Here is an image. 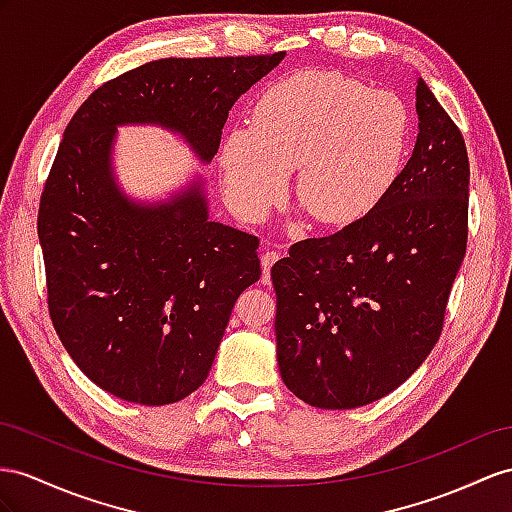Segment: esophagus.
Instances as JSON below:
<instances>
[{"instance_id": "obj_1", "label": "esophagus", "mask_w": 512, "mask_h": 512, "mask_svg": "<svg viewBox=\"0 0 512 512\" xmlns=\"http://www.w3.org/2000/svg\"><path fill=\"white\" fill-rule=\"evenodd\" d=\"M281 257H283V253L281 251H274V248H272V251H270V248H268V251H264V255H261V268H264V279H261V281H264V283L270 281V268L277 264Z\"/></svg>"}]
</instances>
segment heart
<instances>
[{
  "instance_id": "obj_1",
  "label": "heart",
  "mask_w": 512,
  "mask_h": 512,
  "mask_svg": "<svg viewBox=\"0 0 512 512\" xmlns=\"http://www.w3.org/2000/svg\"><path fill=\"white\" fill-rule=\"evenodd\" d=\"M411 116L391 90L339 71H300L272 84L251 127L233 129L220 155L231 205L261 218L298 166L296 196L324 225L359 220L398 179Z\"/></svg>"
}]
</instances>
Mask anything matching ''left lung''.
<instances>
[{"label": "left lung", "mask_w": 512, "mask_h": 512, "mask_svg": "<svg viewBox=\"0 0 512 512\" xmlns=\"http://www.w3.org/2000/svg\"><path fill=\"white\" fill-rule=\"evenodd\" d=\"M411 160L370 214L296 242L272 266L283 383L318 409H357L400 387L435 348L467 246L463 134L426 82Z\"/></svg>", "instance_id": "8db88e82"}]
</instances>
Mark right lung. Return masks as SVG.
<instances>
[{
  "instance_id": "add662e5",
  "label": "right lung",
  "mask_w": 512,
  "mask_h": 512,
  "mask_svg": "<svg viewBox=\"0 0 512 512\" xmlns=\"http://www.w3.org/2000/svg\"><path fill=\"white\" fill-rule=\"evenodd\" d=\"M283 56L153 60L99 86L64 129L38 209L49 316L116 398L162 406L199 389L235 300L261 277L259 240L209 220L201 177L155 203L121 190L116 129L164 127L209 164L233 103Z\"/></svg>"
}]
</instances>
